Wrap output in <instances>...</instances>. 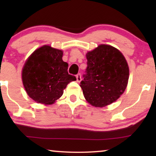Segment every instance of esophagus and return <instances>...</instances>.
<instances>
[{"label":"esophagus","mask_w":156,"mask_h":156,"mask_svg":"<svg viewBox=\"0 0 156 156\" xmlns=\"http://www.w3.org/2000/svg\"><path fill=\"white\" fill-rule=\"evenodd\" d=\"M76 82H80L81 80H82V77H81V74L80 73H78L76 75Z\"/></svg>","instance_id":"1"}]
</instances>
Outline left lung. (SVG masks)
I'll return each instance as SVG.
<instances>
[{"label":"left lung","instance_id":"left-lung-1","mask_svg":"<svg viewBox=\"0 0 156 156\" xmlns=\"http://www.w3.org/2000/svg\"><path fill=\"white\" fill-rule=\"evenodd\" d=\"M86 56V74L80 82L85 99L95 107H104L116 101L124 92L129 77L124 56L108 44H100Z\"/></svg>","mask_w":156,"mask_h":156}]
</instances>
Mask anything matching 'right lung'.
<instances>
[{"instance_id":"1","label":"right lung","mask_w":156,"mask_h":156,"mask_svg":"<svg viewBox=\"0 0 156 156\" xmlns=\"http://www.w3.org/2000/svg\"><path fill=\"white\" fill-rule=\"evenodd\" d=\"M62 50L44 45L25 62L22 71L23 86L35 101L46 105L54 104L67 85L76 80L68 73V64L62 60Z\"/></svg>"}]
</instances>
